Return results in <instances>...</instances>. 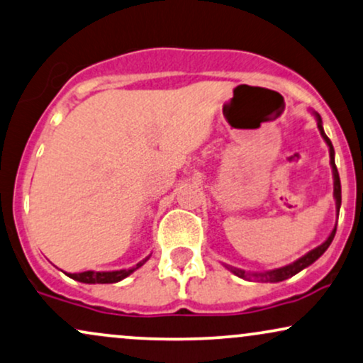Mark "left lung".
I'll use <instances>...</instances> for the list:
<instances>
[{
    "mask_svg": "<svg viewBox=\"0 0 363 363\" xmlns=\"http://www.w3.org/2000/svg\"><path fill=\"white\" fill-rule=\"evenodd\" d=\"M316 118V124H318V129H320V134L321 138H323L326 145L330 147V164H332V172H333V196H335V202H337V212H340V205H342V185H340V177H338V169H337V164H335V150H333V145L332 141L328 140V136H326L325 131H323V123H321V116L318 113H313ZM335 232H337V227L332 230V234L328 235V239L325 240L323 244L318 245V247H315L310 252L305 254L303 257H299L298 261L288 264V266H283V267H277V269H271V271H266V272H245L242 269H237V267H232V266H227L225 267L229 269L230 272H234L235 276L242 277V279H259V281H264V283H279V281H284L288 279V277L298 274L299 271H303L305 267L311 266L313 262L316 261V259L323 256V252L326 249L330 247V244H332L333 237H335Z\"/></svg>",
    "mask_w": 363,
    "mask_h": 363,
    "instance_id": "8db88e82",
    "label": "left lung"
}]
</instances>
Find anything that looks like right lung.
<instances>
[{"label":"right lung","instance_id":"add662e5","mask_svg":"<svg viewBox=\"0 0 363 363\" xmlns=\"http://www.w3.org/2000/svg\"><path fill=\"white\" fill-rule=\"evenodd\" d=\"M150 256L146 259H143L141 262H138L136 266L131 267V269H119V271H84V272H74V274H65L72 279L79 281V283H86V284H111V283H118V281H123L124 277H128L129 274H133L134 271L140 269V267L145 264Z\"/></svg>","mask_w":363,"mask_h":363}]
</instances>
